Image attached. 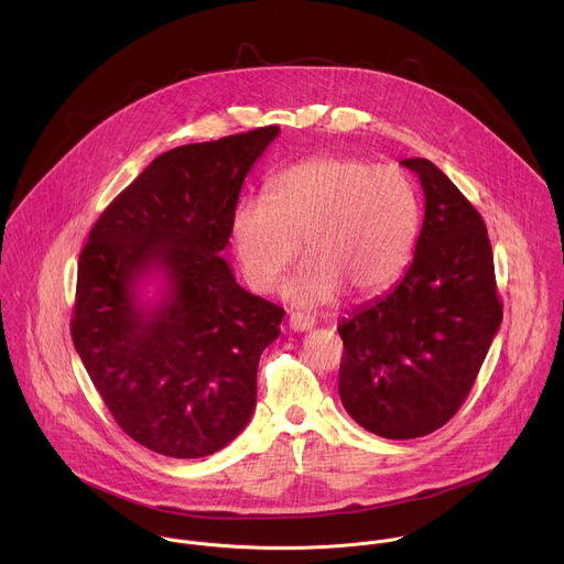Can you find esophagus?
Returning a JSON list of instances; mask_svg holds the SVG:
<instances>
[{
    "mask_svg": "<svg viewBox=\"0 0 564 564\" xmlns=\"http://www.w3.org/2000/svg\"><path fill=\"white\" fill-rule=\"evenodd\" d=\"M314 325H316V321L312 316H307V314H299L296 312V314L290 316V327L294 332H310Z\"/></svg>",
    "mask_w": 564,
    "mask_h": 564,
    "instance_id": "esophagus-1",
    "label": "esophagus"
}]
</instances>
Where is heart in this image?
<instances>
[{"instance_id": "heart-1", "label": "heart", "mask_w": 564, "mask_h": 564, "mask_svg": "<svg viewBox=\"0 0 564 564\" xmlns=\"http://www.w3.org/2000/svg\"><path fill=\"white\" fill-rule=\"evenodd\" d=\"M420 230V202L395 166L321 155L292 164L270 182L268 197L239 199L230 221L232 250L246 281L268 292L303 250L310 257L285 283L296 305L332 303L349 290L384 292L409 265Z\"/></svg>"}]
</instances>
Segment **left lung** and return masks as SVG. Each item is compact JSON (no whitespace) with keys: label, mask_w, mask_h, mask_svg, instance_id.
<instances>
[{"label":"left lung","mask_w":564,"mask_h":564,"mask_svg":"<svg viewBox=\"0 0 564 564\" xmlns=\"http://www.w3.org/2000/svg\"><path fill=\"white\" fill-rule=\"evenodd\" d=\"M402 164L424 191L413 261L338 325L343 406L387 440L424 437L459 411L503 321L481 215L431 160Z\"/></svg>","instance_id":"obj_1"}]
</instances>
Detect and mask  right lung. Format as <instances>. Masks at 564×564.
<instances>
[{
    "mask_svg": "<svg viewBox=\"0 0 564 564\" xmlns=\"http://www.w3.org/2000/svg\"><path fill=\"white\" fill-rule=\"evenodd\" d=\"M279 127L158 155L98 217L78 259L74 349L118 426L199 459L250 422L257 367L283 310L246 292L219 254L252 164ZM160 278L153 302L141 283Z\"/></svg>",
    "mask_w": 564,
    "mask_h": 564,
    "instance_id": "right-lung-1",
    "label": "right lung"
}]
</instances>
